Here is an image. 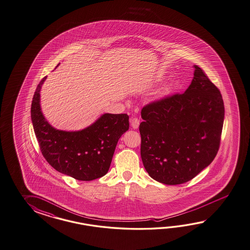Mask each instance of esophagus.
Masks as SVG:
<instances>
[{"label": "esophagus", "instance_id": "34e87169", "mask_svg": "<svg viewBox=\"0 0 250 250\" xmlns=\"http://www.w3.org/2000/svg\"><path fill=\"white\" fill-rule=\"evenodd\" d=\"M130 122H131V126L134 128V129H137L138 126H139V125H140V120L138 118H136V117H133L130 120Z\"/></svg>", "mask_w": 250, "mask_h": 250}]
</instances>
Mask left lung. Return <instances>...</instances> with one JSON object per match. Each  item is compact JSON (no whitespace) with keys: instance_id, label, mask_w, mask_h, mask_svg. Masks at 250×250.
I'll return each mask as SVG.
<instances>
[{"instance_id":"8db88e82","label":"left lung","mask_w":250,"mask_h":250,"mask_svg":"<svg viewBox=\"0 0 250 250\" xmlns=\"http://www.w3.org/2000/svg\"><path fill=\"white\" fill-rule=\"evenodd\" d=\"M224 116L220 92L194 65L186 91L142 109L141 157L148 174L167 185L193 179L218 152Z\"/></svg>"}]
</instances>
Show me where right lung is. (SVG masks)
Segmentation results:
<instances>
[{
  "mask_svg": "<svg viewBox=\"0 0 250 250\" xmlns=\"http://www.w3.org/2000/svg\"><path fill=\"white\" fill-rule=\"evenodd\" d=\"M43 78L31 103V121L44 158L56 170L79 181H93L107 173L119 138L129 129L126 114H108L79 131L53 127L41 107Z\"/></svg>",
  "mask_w": 250,
  "mask_h": 250,
  "instance_id": "right-lung-1",
  "label": "right lung"
}]
</instances>
